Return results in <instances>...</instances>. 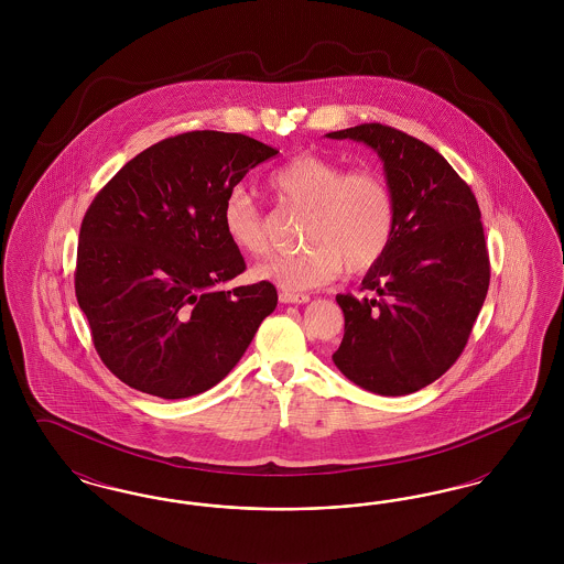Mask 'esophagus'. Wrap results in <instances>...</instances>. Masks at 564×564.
Masks as SVG:
<instances>
[{
  "instance_id": "34e87169",
  "label": "esophagus",
  "mask_w": 564,
  "mask_h": 564,
  "mask_svg": "<svg viewBox=\"0 0 564 564\" xmlns=\"http://www.w3.org/2000/svg\"><path fill=\"white\" fill-rule=\"evenodd\" d=\"M308 300H311V295L306 294H290V292L279 294V302H283V304H306Z\"/></svg>"
}]
</instances>
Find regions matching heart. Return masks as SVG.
<instances>
[{
  "label": "heart",
  "mask_w": 564,
  "mask_h": 564,
  "mask_svg": "<svg viewBox=\"0 0 564 564\" xmlns=\"http://www.w3.org/2000/svg\"><path fill=\"white\" fill-rule=\"evenodd\" d=\"M269 186L279 205L306 214L302 228L306 247L260 262L253 269L260 281L292 292L322 288L343 267L352 274L375 269L393 241L395 198L376 169L349 171L340 161L300 154L270 175ZM221 224L228 241L242 253L262 256L269 249L264 214L247 189L228 192Z\"/></svg>",
  "instance_id": "1"
}]
</instances>
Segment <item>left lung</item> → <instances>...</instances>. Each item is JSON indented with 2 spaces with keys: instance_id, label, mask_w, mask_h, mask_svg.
<instances>
[{
  "instance_id": "left-lung-1",
  "label": "left lung",
  "mask_w": 564,
  "mask_h": 564,
  "mask_svg": "<svg viewBox=\"0 0 564 564\" xmlns=\"http://www.w3.org/2000/svg\"><path fill=\"white\" fill-rule=\"evenodd\" d=\"M370 145L395 198V235L361 281L338 294L345 336L336 368L366 391L408 395L444 375L465 349L490 283L480 207L448 161L378 122L327 133Z\"/></svg>"
}]
</instances>
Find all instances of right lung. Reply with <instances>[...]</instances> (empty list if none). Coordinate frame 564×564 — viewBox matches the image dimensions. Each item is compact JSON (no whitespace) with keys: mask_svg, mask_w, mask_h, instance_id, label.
Segmentation results:
<instances>
[{"mask_svg":"<svg viewBox=\"0 0 564 564\" xmlns=\"http://www.w3.org/2000/svg\"><path fill=\"white\" fill-rule=\"evenodd\" d=\"M279 150L241 133L189 131L127 162L82 219L76 297L109 372L182 400L215 387L276 306L269 281L219 292L245 270L228 241V192Z\"/></svg>","mask_w":564,"mask_h":564,"instance_id":"1","label":"right lung"}]
</instances>
